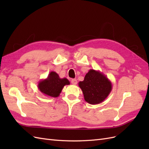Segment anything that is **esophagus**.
<instances>
[{
    "instance_id": "esophagus-1",
    "label": "esophagus",
    "mask_w": 149,
    "mask_h": 149,
    "mask_svg": "<svg viewBox=\"0 0 149 149\" xmlns=\"http://www.w3.org/2000/svg\"><path fill=\"white\" fill-rule=\"evenodd\" d=\"M71 83L73 84V85H76V84H77V80H76V79H71Z\"/></svg>"
}]
</instances>
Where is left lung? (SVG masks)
<instances>
[{
    "mask_svg": "<svg viewBox=\"0 0 149 149\" xmlns=\"http://www.w3.org/2000/svg\"><path fill=\"white\" fill-rule=\"evenodd\" d=\"M84 100L90 104H97L104 101L112 90V83L100 71L89 70L83 81L78 83Z\"/></svg>",
    "mask_w": 149,
    "mask_h": 149,
    "instance_id": "left-lung-1",
    "label": "left lung"
}]
</instances>
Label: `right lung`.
Listing matches in <instances>:
<instances>
[{"instance_id":"1","label":"right lung","mask_w":149,"mask_h":149,"mask_svg":"<svg viewBox=\"0 0 149 149\" xmlns=\"http://www.w3.org/2000/svg\"><path fill=\"white\" fill-rule=\"evenodd\" d=\"M70 84L68 79L66 78H60L56 72L51 71L46 79L40 81L38 88L44 95L57 97L60 96L65 86Z\"/></svg>"}]
</instances>
